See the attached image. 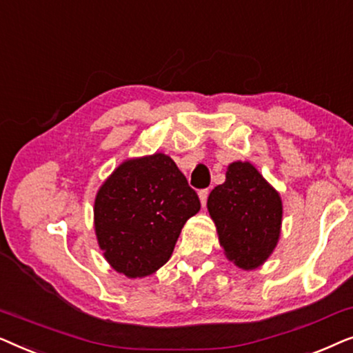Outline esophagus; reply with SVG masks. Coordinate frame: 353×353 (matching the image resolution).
Segmentation results:
<instances>
[{
  "mask_svg": "<svg viewBox=\"0 0 353 353\" xmlns=\"http://www.w3.org/2000/svg\"><path fill=\"white\" fill-rule=\"evenodd\" d=\"M207 197H209V190H201L199 191V199H201V204L202 205H205Z\"/></svg>",
  "mask_w": 353,
  "mask_h": 353,
  "instance_id": "34e87169",
  "label": "esophagus"
}]
</instances>
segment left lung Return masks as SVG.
I'll return each mask as SVG.
<instances>
[{"instance_id":"1","label":"left lung","mask_w":353,"mask_h":353,"mask_svg":"<svg viewBox=\"0 0 353 353\" xmlns=\"http://www.w3.org/2000/svg\"><path fill=\"white\" fill-rule=\"evenodd\" d=\"M207 210L230 262L245 272L267 262L281 234L283 202L252 163H230L225 183L209 194Z\"/></svg>"}]
</instances>
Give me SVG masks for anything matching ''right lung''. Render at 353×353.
I'll list each match as a JSON object with an SVG mask.
<instances>
[{
	"mask_svg": "<svg viewBox=\"0 0 353 353\" xmlns=\"http://www.w3.org/2000/svg\"><path fill=\"white\" fill-rule=\"evenodd\" d=\"M199 210L196 191L167 154L127 159L96 194V239L115 272L144 278L168 262L181 228Z\"/></svg>",
	"mask_w": 353,
	"mask_h": 353,
	"instance_id": "obj_1",
	"label": "right lung"
}]
</instances>
